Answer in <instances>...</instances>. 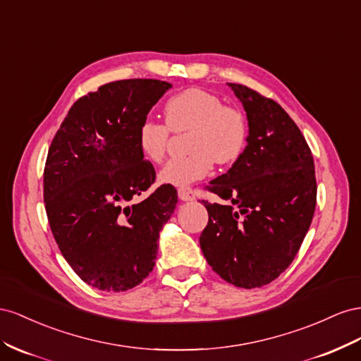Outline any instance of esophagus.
<instances>
[{"label": "esophagus", "mask_w": 361, "mask_h": 361, "mask_svg": "<svg viewBox=\"0 0 361 361\" xmlns=\"http://www.w3.org/2000/svg\"><path fill=\"white\" fill-rule=\"evenodd\" d=\"M178 198L181 201H193L195 192L190 188H181V189H178Z\"/></svg>", "instance_id": "1"}]
</instances>
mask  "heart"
Returning <instances> with one entry per match:
<instances>
[{
    "mask_svg": "<svg viewBox=\"0 0 361 361\" xmlns=\"http://www.w3.org/2000/svg\"><path fill=\"white\" fill-rule=\"evenodd\" d=\"M164 123L143 119L136 140L143 157L160 163L166 154L169 131H190L188 157L172 159L159 172V181L175 188L207 177L213 161L230 164L238 160L246 145L248 128L242 113L224 106L221 98L207 90L190 87L172 95L163 107Z\"/></svg>",
    "mask_w": 361,
    "mask_h": 361,
    "instance_id": "1",
    "label": "heart"
}]
</instances>
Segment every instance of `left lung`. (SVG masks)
Here are the masks:
<instances>
[{"label":"left lung","mask_w":361,"mask_h":361,"mask_svg":"<svg viewBox=\"0 0 361 361\" xmlns=\"http://www.w3.org/2000/svg\"><path fill=\"white\" fill-rule=\"evenodd\" d=\"M248 118V145L209 190L228 204L202 201L209 224L200 245L212 269L254 289L280 276L301 248L316 207L312 151L292 118L271 98L228 83Z\"/></svg>","instance_id":"8db88e82"}]
</instances>
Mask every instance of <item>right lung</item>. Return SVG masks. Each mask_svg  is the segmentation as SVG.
Returning <instances> with one entry per match:
<instances>
[{
  "mask_svg": "<svg viewBox=\"0 0 361 361\" xmlns=\"http://www.w3.org/2000/svg\"><path fill=\"white\" fill-rule=\"evenodd\" d=\"M171 87L131 78L89 92L71 107L48 149L44 201L51 231L74 272L99 290L126 292L145 280L177 205L169 186L135 202L156 181L136 131Z\"/></svg>",
  "mask_w": 361,
  "mask_h": 361,
  "instance_id": "obj_1",
  "label": "right lung"
}]
</instances>
